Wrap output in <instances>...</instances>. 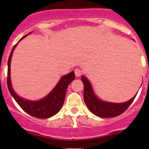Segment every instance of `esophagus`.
<instances>
[{
	"label": "esophagus",
	"mask_w": 149,
	"mask_h": 149,
	"mask_svg": "<svg viewBox=\"0 0 149 149\" xmlns=\"http://www.w3.org/2000/svg\"><path fill=\"white\" fill-rule=\"evenodd\" d=\"M74 71H75V75H76V77H79L82 73L81 70V69L79 68H76L74 70Z\"/></svg>",
	"instance_id": "34e87169"
}]
</instances>
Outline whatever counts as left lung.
Returning <instances> with one entry per match:
<instances>
[{"label":"left lung","mask_w":149,"mask_h":149,"mask_svg":"<svg viewBox=\"0 0 149 149\" xmlns=\"http://www.w3.org/2000/svg\"><path fill=\"white\" fill-rule=\"evenodd\" d=\"M81 81L84 86V99L86 105L90 112L100 118H113L118 116L128 108L137 95L136 93L133 98L122 103L104 101L97 97L91 82L86 76H81Z\"/></svg>","instance_id":"8db88e82"}]
</instances>
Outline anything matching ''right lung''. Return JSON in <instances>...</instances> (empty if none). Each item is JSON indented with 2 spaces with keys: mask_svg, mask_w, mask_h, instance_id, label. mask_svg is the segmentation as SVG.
<instances>
[{
  "mask_svg": "<svg viewBox=\"0 0 149 149\" xmlns=\"http://www.w3.org/2000/svg\"><path fill=\"white\" fill-rule=\"evenodd\" d=\"M31 33V32H29L28 34L25 35L20 40H23ZM16 46H17V44L15 45L12 49L8 61L7 84H8L10 94H11L18 104L21 107V108L29 115L37 118H41V119L49 118L54 116L61 110L63 104L68 86L75 79L74 71L73 70L70 73L63 76L58 84L52 88V91L41 100H29L21 97L13 90L11 84V79H10V61H11L13 50Z\"/></svg>",
  "mask_w": 149,
  "mask_h": 149,
  "instance_id": "add662e5",
  "label": "right lung"
}]
</instances>
